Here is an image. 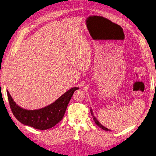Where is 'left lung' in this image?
Segmentation results:
<instances>
[{
  "instance_id": "obj_1",
  "label": "left lung",
  "mask_w": 156,
  "mask_h": 156,
  "mask_svg": "<svg viewBox=\"0 0 156 156\" xmlns=\"http://www.w3.org/2000/svg\"><path fill=\"white\" fill-rule=\"evenodd\" d=\"M90 113H91L92 116H93V119H94V121L95 123H96L98 126H100V127L101 129H102L103 130H107V131H111V130H108L107 128L105 127L104 126H103V125L99 122V121L98 120V119H96V118L94 116V114H93V110H92V109H90Z\"/></svg>"
}]
</instances>
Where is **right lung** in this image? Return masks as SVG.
<instances>
[{"label": "right lung", "mask_w": 156, "mask_h": 156, "mask_svg": "<svg viewBox=\"0 0 156 156\" xmlns=\"http://www.w3.org/2000/svg\"><path fill=\"white\" fill-rule=\"evenodd\" d=\"M78 89L79 87H73L53 103L36 110H27L20 107L14 101L8 90L7 94L11 111L19 122L38 130H47L62 119L73 93Z\"/></svg>", "instance_id": "obj_1"}]
</instances>
